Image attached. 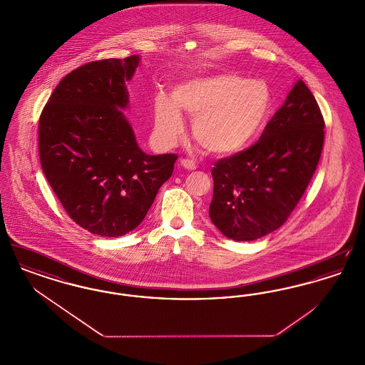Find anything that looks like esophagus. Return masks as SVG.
I'll return each mask as SVG.
<instances>
[{"label": "esophagus", "mask_w": 365, "mask_h": 365, "mask_svg": "<svg viewBox=\"0 0 365 365\" xmlns=\"http://www.w3.org/2000/svg\"><path fill=\"white\" fill-rule=\"evenodd\" d=\"M179 165H180V167H183L185 170H189V171H194V170L197 168V167H195V164H194L191 160H187V158H180Z\"/></svg>", "instance_id": "obj_1"}]
</instances>
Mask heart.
I'll list each match as a JSON object with an SVG mask.
<instances>
[{"label":"heart","mask_w":365,"mask_h":365,"mask_svg":"<svg viewBox=\"0 0 365 365\" xmlns=\"http://www.w3.org/2000/svg\"><path fill=\"white\" fill-rule=\"evenodd\" d=\"M174 101L160 96L155 108L158 139L174 145L185 131L179 109L192 118V137L215 156H232L245 150L268 120L272 94L260 79L235 73H216L187 79L175 87Z\"/></svg>","instance_id":"obj_1"}]
</instances>
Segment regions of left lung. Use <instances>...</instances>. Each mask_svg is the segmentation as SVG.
Returning <instances> with one entry per match:
<instances>
[{
	"mask_svg": "<svg viewBox=\"0 0 365 365\" xmlns=\"http://www.w3.org/2000/svg\"><path fill=\"white\" fill-rule=\"evenodd\" d=\"M324 120L299 79L257 143L212 170L209 217L232 241H255L283 226L307 190L324 140Z\"/></svg>",
	"mask_w": 365,
	"mask_h": 365,
	"instance_id": "obj_1",
	"label": "left lung"
}]
</instances>
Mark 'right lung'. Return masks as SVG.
Segmentation results:
<instances>
[{
	"label": "right lung",
	"mask_w": 365,
	"mask_h": 365,
	"mask_svg": "<svg viewBox=\"0 0 365 365\" xmlns=\"http://www.w3.org/2000/svg\"><path fill=\"white\" fill-rule=\"evenodd\" d=\"M140 57L93 61L61 79L39 119L42 171L71 219L91 234L135 230L178 157L146 155L124 112Z\"/></svg>",
	"instance_id": "right-lung-1"
}]
</instances>
